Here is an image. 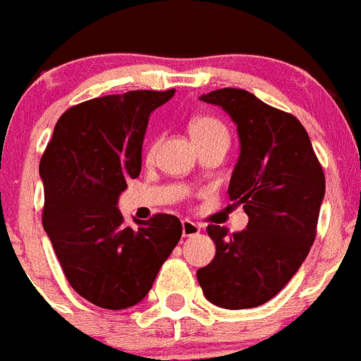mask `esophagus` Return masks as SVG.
<instances>
[{"label": "esophagus", "instance_id": "esophagus-1", "mask_svg": "<svg viewBox=\"0 0 361 361\" xmlns=\"http://www.w3.org/2000/svg\"><path fill=\"white\" fill-rule=\"evenodd\" d=\"M181 233H183V237H195L200 233V226L195 222H190V220H183L181 222Z\"/></svg>", "mask_w": 361, "mask_h": 361}]
</instances>
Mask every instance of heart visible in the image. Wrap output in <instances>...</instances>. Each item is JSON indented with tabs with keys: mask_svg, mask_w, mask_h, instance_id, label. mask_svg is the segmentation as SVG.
I'll list each match as a JSON object with an SVG mask.
<instances>
[{
	"mask_svg": "<svg viewBox=\"0 0 361 361\" xmlns=\"http://www.w3.org/2000/svg\"><path fill=\"white\" fill-rule=\"evenodd\" d=\"M189 134L192 137L195 143L202 141V139L213 137L218 134H227L226 126L214 117H209V115H198L189 123Z\"/></svg>",
	"mask_w": 361,
	"mask_h": 361,
	"instance_id": "heart-1",
	"label": "heart"
}]
</instances>
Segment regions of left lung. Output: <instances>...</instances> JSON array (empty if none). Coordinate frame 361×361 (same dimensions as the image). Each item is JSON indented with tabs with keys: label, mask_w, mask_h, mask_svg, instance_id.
I'll use <instances>...</instances> for the list:
<instances>
[{
	"label": "left lung",
	"mask_w": 361,
	"mask_h": 361,
	"mask_svg": "<svg viewBox=\"0 0 361 361\" xmlns=\"http://www.w3.org/2000/svg\"><path fill=\"white\" fill-rule=\"evenodd\" d=\"M237 124L240 156L227 195L250 222L240 233L209 226L216 255L198 269L204 295L216 307L242 310L264 305L301 268L316 238L325 174L307 130L292 114L271 108L237 87L200 97Z\"/></svg>",
	"instance_id": "left-lung-1"
}]
</instances>
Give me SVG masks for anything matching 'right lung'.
<instances>
[{
	"mask_svg": "<svg viewBox=\"0 0 361 361\" xmlns=\"http://www.w3.org/2000/svg\"><path fill=\"white\" fill-rule=\"evenodd\" d=\"M174 93L137 90L73 106L42 156V224L71 288L97 307L143 301L181 238L172 214L134 218L130 227L117 207L126 181L141 172L148 117Z\"/></svg>",
	"mask_w": 361,
	"mask_h": 361,
	"instance_id": "1",
	"label": "right lung"
}]
</instances>
